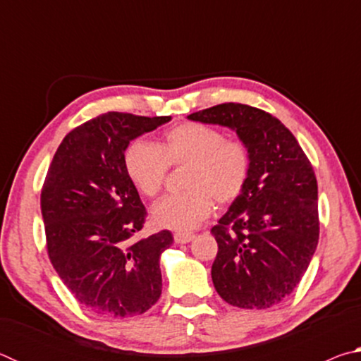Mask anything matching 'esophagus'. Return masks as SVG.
<instances>
[{"label": "esophagus", "mask_w": 361, "mask_h": 361, "mask_svg": "<svg viewBox=\"0 0 361 361\" xmlns=\"http://www.w3.org/2000/svg\"><path fill=\"white\" fill-rule=\"evenodd\" d=\"M194 234L192 232H176V234L173 235V239L176 243H189L192 239H194Z\"/></svg>", "instance_id": "obj_1"}]
</instances>
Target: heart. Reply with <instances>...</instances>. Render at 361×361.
<instances>
[{"label": "heart", "instance_id": "heart-1", "mask_svg": "<svg viewBox=\"0 0 361 361\" xmlns=\"http://www.w3.org/2000/svg\"><path fill=\"white\" fill-rule=\"evenodd\" d=\"M124 172L145 197L162 189L169 166H186L181 194H170L152 207V223L172 231H191L218 205L234 202L250 176V152L240 140H226L223 132L199 122L170 129L157 145L137 140L129 145Z\"/></svg>", "mask_w": 361, "mask_h": 361}]
</instances>
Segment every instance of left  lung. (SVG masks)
Segmentation results:
<instances>
[{
  "label": "left lung",
  "mask_w": 361,
  "mask_h": 361,
  "mask_svg": "<svg viewBox=\"0 0 361 361\" xmlns=\"http://www.w3.org/2000/svg\"><path fill=\"white\" fill-rule=\"evenodd\" d=\"M188 119L228 127L250 152L245 189L212 228L215 290L235 307H272L301 282L319 243L314 169L295 135L262 109L223 103Z\"/></svg>",
  "instance_id": "obj_1"
}]
</instances>
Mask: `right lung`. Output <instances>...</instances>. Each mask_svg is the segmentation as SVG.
<instances>
[{
    "mask_svg": "<svg viewBox=\"0 0 361 361\" xmlns=\"http://www.w3.org/2000/svg\"><path fill=\"white\" fill-rule=\"evenodd\" d=\"M170 119L102 114L63 138L47 170L41 213L49 259L73 296L99 315H140L162 293L159 259L172 232L133 240L146 209L122 157L132 140Z\"/></svg>",
    "mask_w": 361,
    "mask_h": 361,
    "instance_id": "add662e5",
    "label": "right lung"
}]
</instances>
